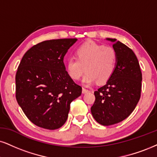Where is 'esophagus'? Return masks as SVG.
<instances>
[{
  "instance_id": "esophagus-1",
  "label": "esophagus",
  "mask_w": 157,
  "mask_h": 157,
  "mask_svg": "<svg viewBox=\"0 0 157 157\" xmlns=\"http://www.w3.org/2000/svg\"><path fill=\"white\" fill-rule=\"evenodd\" d=\"M90 92V90H87V89L84 88V87L82 88V92H83V93H86V92Z\"/></svg>"
}]
</instances>
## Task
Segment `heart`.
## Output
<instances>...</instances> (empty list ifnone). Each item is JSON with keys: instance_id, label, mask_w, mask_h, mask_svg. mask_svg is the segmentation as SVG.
Returning <instances> with one entry per match:
<instances>
[{"instance_id": "1", "label": "heart", "mask_w": 157, "mask_h": 157, "mask_svg": "<svg viewBox=\"0 0 157 157\" xmlns=\"http://www.w3.org/2000/svg\"><path fill=\"white\" fill-rule=\"evenodd\" d=\"M75 58L66 63V71L70 78L80 79L86 71L83 82L91 84L97 80L104 83L111 77L117 64V52L111 46H105L93 41H87L75 51Z\"/></svg>"}]
</instances>
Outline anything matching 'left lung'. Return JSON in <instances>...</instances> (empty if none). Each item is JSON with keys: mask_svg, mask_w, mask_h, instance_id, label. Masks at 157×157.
I'll return each instance as SVG.
<instances>
[{"mask_svg": "<svg viewBox=\"0 0 157 157\" xmlns=\"http://www.w3.org/2000/svg\"><path fill=\"white\" fill-rule=\"evenodd\" d=\"M108 40L117 52V67L107 83L94 92L95 100L91 108L94 119L104 126L121 122L132 113L142 86V73L132 50L115 38Z\"/></svg>", "mask_w": 157, "mask_h": 157, "instance_id": "8db88e82", "label": "left lung"}]
</instances>
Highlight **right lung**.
Listing matches in <instances>:
<instances>
[{
  "mask_svg": "<svg viewBox=\"0 0 157 157\" xmlns=\"http://www.w3.org/2000/svg\"><path fill=\"white\" fill-rule=\"evenodd\" d=\"M76 38L44 40L27 51L15 76L16 99L38 127L59 128L67 121L71 102L82 88L67 75L63 58Z\"/></svg>",
  "mask_w": 157,
  "mask_h": 157,
  "instance_id": "add662e5",
  "label": "right lung"
}]
</instances>
